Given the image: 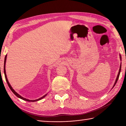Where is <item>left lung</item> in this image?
Instances as JSON below:
<instances>
[{
    "label": "left lung",
    "instance_id": "1",
    "mask_svg": "<svg viewBox=\"0 0 126 126\" xmlns=\"http://www.w3.org/2000/svg\"><path fill=\"white\" fill-rule=\"evenodd\" d=\"M120 59H121V56H120ZM121 65H120V69H119V74H118V75H117V78H116V81H115V83H114V86H113V87L115 86V85L116 84V82H117V80H118V79H119V75H120V71H121Z\"/></svg>",
    "mask_w": 126,
    "mask_h": 126
}]
</instances>
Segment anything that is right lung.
Wrapping results in <instances>:
<instances>
[{"instance_id":"right-lung-1","label":"right lung","mask_w":126,"mask_h":126,"mask_svg":"<svg viewBox=\"0 0 126 126\" xmlns=\"http://www.w3.org/2000/svg\"><path fill=\"white\" fill-rule=\"evenodd\" d=\"M6 57H7V55L5 56V60H4V74H5V79H6V82H7V84H8V85H9V88H10V89L11 90V91L12 92H13V93L16 96H17L18 97H19V98H21V99H22V100H25V101H29V102H34V101H38V100H41V99H42L43 98H44L45 96H47V95H45L44 96H43V97H41V98H38V99H37V100H28V99H26V98H24V97H22V96H21L20 95H19L18 94V93H16L15 91L13 89V88H12V87L11 86V85L10 84V83H9V81H8V79H7V77H6V71H5V63H6Z\"/></svg>"}]
</instances>
